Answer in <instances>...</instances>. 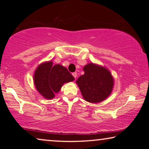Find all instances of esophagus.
<instances>
[{"mask_svg":"<svg viewBox=\"0 0 149 149\" xmlns=\"http://www.w3.org/2000/svg\"><path fill=\"white\" fill-rule=\"evenodd\" d=\"M72 76L74 77V79H76V78H77V72H73V73H72Z\"/></svg>","mask_w":149,"mask_h":149,"instance_id":"1","label":"esophagus"}]
</instances>
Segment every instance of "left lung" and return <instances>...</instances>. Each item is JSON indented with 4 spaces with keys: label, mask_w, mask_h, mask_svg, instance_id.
<instances>
[{
    "label": "left lung",
    "mask_w": 149,
    "mask_h": 149,
    "mask_svg": "<svg viewBox=\"0 0 149 149\" xmlns=\"http://www.w3.org/2000/svg\"><path fill=\"white\" fill-rule=\"evenodd\" d=\"M83 70L85 74L79 77L76 83L85 100L98 103L107 98L114 85V79L110 71L93 63L85 65Z\"/></svg>",
    "instance_id": "obj_1"
}]
</instances>
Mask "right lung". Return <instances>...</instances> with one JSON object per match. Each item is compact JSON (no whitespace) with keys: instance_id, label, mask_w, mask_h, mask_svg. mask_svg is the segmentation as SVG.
I'll return each mask as SVG.
<instances>
[{"instance_id":"right-lung-1","label":"right lung","mask_w":149,"mask_h":149,"mask_svg":"<svg viewBox=\"0 0 149 149\" xmlns=\"http://www.w3.org/2000/svg\"><path fill=\"white\" fill-rule=\"evenodd\" d=\"M74 80L66 68L60 64L53 65L52 61L40 64L34 74L36 90L45 98L50 100L60 91L64 83Z\"/></svg>"}]
</instances>
